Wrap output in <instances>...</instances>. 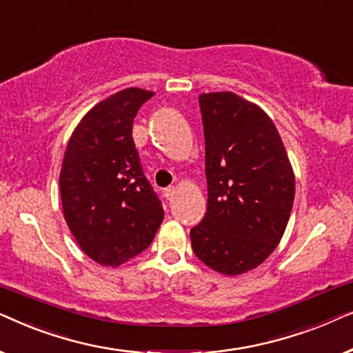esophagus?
Listing matches in <instances>:
<instances>
[{
	"mask_svg": "<svg viewBox=\"0 0 353 353\" xmlns=\"http://www.w3.org/2000/svg\"><path fill=\"white\" fill-rule=\"evenodd\" d=\"M163 196H165L167 201H172L173 197L176 196V188H173V186L172 188H167V190L163 191Z\"/></svg>",
	"mask_w": 353,
	"mask_h": 353,
	"instance_id": "esophagus-1",
	"label": "esophagus"
}]
</instances>
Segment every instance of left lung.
I'll list each match as a JSON object with an SVG mask.
<instances>
[{
	"instance_id": "1",
	"label": "left lung",
	"mask_w": 353,
	"mask_h": 353,
	"mask_svg": "<svg viewBox=\"0 0 353 353\" xmlns=\"http://www.w3.org/2000/svg\"><path fill=\"white\" fill-rule=\"evenodd\" d=\"M205 138L207 212L191 230L196 257L216 273L257 268L291 216L296 176L273 120L231 91L199 94Z\"/></svg>"
}]
</instances>
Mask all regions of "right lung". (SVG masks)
Wrapping results in <instances>:
<instances>
[{"label": "right lung", "instance_id": "1", "mask_svg": "<svg viewBox=\"0 0 353 353\" xmlns=\"http://www.w3.org/2000/svg\"><path fill=\"white\" fill-rule=\"evenodd\" d=\"M152 96L134 86L108 96L83 115L67 143L62 212L81 250L104 267L141 254L163 220L132 137L133 119Z\"/></svg>", "mask_w": 353, "mask_h": 353}]
</instances>
